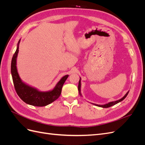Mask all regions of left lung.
I'll return each mask as SVG.
<instances>
[{"instance_id":"left-lung-1","label":"left lung","mask_w":145,"mask_h":145,"mask_svg":"<svg viewBox=\"0 0 145 145\" xmlns=\"http://www.w3.org/2000/svg\"><path fill=\"white\" fill-rule=\"evenodd\" d=\"M80 87H81V83H80V79L79 80V82H78V93H79V94L81 95V93H80ZM129 93V91L123 97L121 98V99L118 100H117V101H115V102H110V103H108V104H106V105H95H95H96V106H99V107H102V108H109V107H111L112 106H113V105H114L117 103H118V102H121V101H122L123 100H124L125 99V97L127 96V95Z\"/></svg>"}]
</instances>
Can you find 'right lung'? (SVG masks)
Wrapping results in <instances>:
<instances>
[{
	"label": "right lung",
	"mask_w": 145,
	"mask_h": 145,
	"mask_svg": "<svg viewBox=\"0 0 145 145\" xmlns=\"http://www.w3.org/2000/svg\"><path fill=\"white\" fill-rule=\"evenodd\" d=\"M18 42L17 50L11 60V71L13 83L16 93L19 97L26 103L36 106H45L57 99L61 94L62 86L68 75L63 77L57 83L53 90L48 92H40L22 82L16 68V58L19 52Z\"/></svg>",
	"instance_id": "obj_1"
}]
</instances>
